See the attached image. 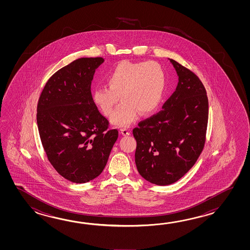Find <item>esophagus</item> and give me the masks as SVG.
Listing matches in <instances>:
<instances>
[{
  "label": "esophagus",
  "mask_w": 250,
  "mask_h": 250,
  "mask_svg": "<svg viewBox=\"0 0 250 250\" xmlns=\"http://www.w3.org/2000/svg\"><path fill=\"white\" fill-rule=\"evenodd\" d=\"M121 133L123 134V136H128L130 135V131L127 129V128H121Z\"/></svg>",
  "instance_id": "obj_1"
}]
</instances>
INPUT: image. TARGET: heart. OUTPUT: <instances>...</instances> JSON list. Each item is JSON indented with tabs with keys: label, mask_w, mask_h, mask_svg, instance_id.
<instances>
[{
	"label": "heart",
	"mask_w": 250,
	"mask_h": 250,
	"mask_svg": "<svg viewBox=\"0 0 250 250\" xmlns=\"http://www.w3.org/2000/svg\"><path fill=\"white\" fill-rule=\"evenodd\" d=\"M107 85L93 89L92 99L105 116H110L120 99L121 105L111 121L117 126H128L139 113L149 114L159 105L165 89V70L155 62L123 61L104 76Z\"/></svg>",
	"instance_id": "b5f03b06"
}]
</instances>
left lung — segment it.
I'll list each match as a JSON object with an SVG mask.
<instances>
[{
    "label": "left lung",
    "mask_w": 250,
    "mask_h": 250,
    "mask_svg": "<svg viewBox=\"0 0 250 250\" xmlns=\"http://www.w3.org/2000/svg\"><path fill=\"white\" fill-rule=\"evenodd\" d=\"M179 76L163 110L138 123L135 162L139 174L155 185L179 181L202 153L208 123V98L201 80L170 59Z\"/></svg>",
    "instance_id": "8db88e82"
}]
</instances>
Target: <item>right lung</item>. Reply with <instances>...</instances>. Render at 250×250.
I'll list each match as a JSON object with an SVG mask.
<instances>
[{
	"instance_id": "right-lung-1",
	"label": "right lung",
	"mask_w": 250,
	"mask_h": 250,
	"mask_svg": "<svg viewBox=\"0 0 250 250\" xmlns=\"http://www.w3.org/2000/svg\"><path fill=\"white\" fill-rule=\"evenodd\" d=\"M104 62L80 58L59 69L38 100V131L48 160L75 183L101 174L119 135L117 129H108V120L92 99L91 82Z\"/></svg>"
}]
</instances>
